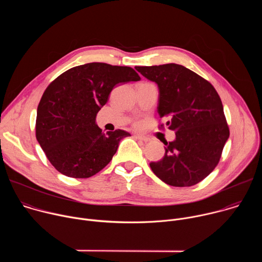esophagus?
Here are the masks:
<instances>
[{
  "label": "esophagus",
  "mask_w": 262,
  "mask_h": 262,
  "mask_svg": "<svg viewBox=\"0 0 262 262\" xmlns=\"http://www.w3.org/2000/svg\"><path fill=\"white\" fill-rule=\"evenodd\" d=\"M134 137H135L136 139L140 140V141H143V142H145V143H147V142L150 141V139H149V138H147V137H144V136H140V135H135Z\"/></svg>",
  "instance_id": "obj_1"
}]
</instances>
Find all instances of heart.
Listing matches in <instances>:
<instances>
[{
    "mask_svg": "<svg viewBox=\"0 0 262 262\" xmlns=\"http://www.w3.org/2000/svg\"><path fill=\"white\" fill-rule=\"evenodd\" d=\"M135 126H137V127H138V126H139V123H136V124H135Z\"/></svg>",
    "mask_w": 262,
    "mask_h": 262,
    "instance_id": "obj_1",
    "label": "heart"
}]
</instances>
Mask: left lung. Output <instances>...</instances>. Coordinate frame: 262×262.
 I'll list each match as a JSON object with an SVG mask.
<instances>
[{
	"instance_id": "1",
	"label": "left lung",
	"mask_w": 262,
	"mask_h": 262,
	"mask_svg": "<svg viewBox=\"0 0 262 262\" xmlns=\"http://www.w3.org/2000/svg\"><path fill=\"white\" fill-rule=\"evenodd\" d=\"M135 68L158 84V113L161 118L169 117L167 125L176 135L174 141L164 142V158L149 166L169 185L197 184L216 167L229 138L217 92L208 81L179 64Z\"/></svg>"
}]
</instances>
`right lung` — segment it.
<instances>
[{"label":"right lung","mask_w":262,"mask_h":262,"mask_svg":"<svg viewBox=\"0 0 262 262\" xmlns=\"http://www.w3.org/2000/svg\"><path fill=\"white\" fill-rule=\"evenodd\" d=\"M140 80L132 67L93 62L66 70L48 86L37 107L35 129L56 170L88 178L111 162L120 140L130 134L102 133L96 115L116 85Z\"/></svg>","instance_id":"right-lung-1"}]
</instances>
